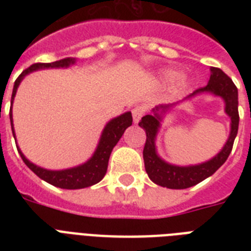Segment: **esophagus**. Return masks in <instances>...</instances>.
Wrapping results in <instances>:
<instances>
[{
  "label": "esophagus",
  "mask_w": 251,
  "mask_h": 251,
  "mask_svg": "<svg viewBox=\"0 0 251 251\" xmlns=\"http://www.w3.org/2000/svg\"><path fill=\"white\" fill-rule=\"evenodd\" d=\"M131 113H133V120L135 124H138L139 122V120H141L143 116H145L146 113V106L145 105H137L134 106L133 110H131Z\"/></svg>",
  "instance_id": "obj_1"
}]
</instances>
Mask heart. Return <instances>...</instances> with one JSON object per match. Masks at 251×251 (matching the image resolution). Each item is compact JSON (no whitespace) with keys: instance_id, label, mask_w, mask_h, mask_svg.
Returning <instances> with one entry per match:
<instances>
[{"instance_id":"1","label":"heart","mask_w":251,"mask_h":251,"mask_svg":"<svg viewBox=\"0 0 251 251\" xmlns=\"http://www.w3.org/2000/svg\"><path fill=\"white\" fill-rule=\"evenodd\" d=\"M163 76L164 79L167 80H173V91L179 94V92H183L186 91L190 86L189 83V79L186 76H178V73L173 70V69H167L163 72Z\"/></svg>"}]
</instances>
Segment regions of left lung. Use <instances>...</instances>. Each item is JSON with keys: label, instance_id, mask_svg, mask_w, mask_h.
Wrapping results in <instances>:
<instances>
[{"label": "left lung", "instance_id": "8db88e82", "mask_svg": "<svg viewBox=\"0 0 251 251\" xmlns=\"http://www.w3.org/2000/svg\"><path fill=\"white\" fill-rule=\"evenodd\" d=\"M212 92V94L222 96L226 100V112L230 117V135L226 141V146L223 147L220 152L203 164L193 165V167H176L163 161L156 155L155 151V137H156L157 129L160 126V114L159 110L169 108V105H159L153 109V114H147L142 117L138 125L146 131V143L143 149V160L145 168L150 179L156 185H160L168 189H187L194 186L207 177H210L222 167L229 156L232 147H233L234 138L238 131V92L237 87L234 86L229 76L219 68H211V76L208 84L195 90L190 96H194L199 92ZM189 96V98H190Z\"/></svg>", "mask_w": 251, "mask_h": 251}]
</instances>
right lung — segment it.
Masks as SVG:
<instances>
[{
	"mask_svg": "<svg viewBox=\"0 0 251 251\" xmlns=\"http://www.w3.org/2000/svg\"><path fill=\"white\" fill-rule=\"evenodd\" d=\"M75 60L74 58H65V60L56 61V62H49V64H44V62H36V64L31 65L29 68L22 72V74L17 78V80L14 82L13 95H11V102L14 100L17 88L21 83V80L23 79V76L27 75L28 73L37 70V69H45V68H66L70 64H74ZM10 121H11V130H13L14 135V127H13V117H11V110H10ZM133 124V117L131 113L122 114L120 117L114 118L105 126V129L102 131L101 139L99 142V146L96 151H95L94 156L91 157L90 160L87 161L86 164L80 165V167L72 168V169H66V171H47L40 167H36L32 163H29L25 157V155L21 152V150L18 149L19 153H21L22 160L25 161V164L31 169V171L40 177L41 179H44L48 183L53 185V186L61 187V189H83V187L92 186L95 183H98L99 181H101L102 177L105 176L106 168H108V161H109V156L112 150L117 142L120 141V138L122 137V134L130 125Z\"/></svg>",
	"mask_w": 251,
	"mask_h": 251,
	"instance_id": "add662e5",
	"label": "right lung"
}]
</instances>
